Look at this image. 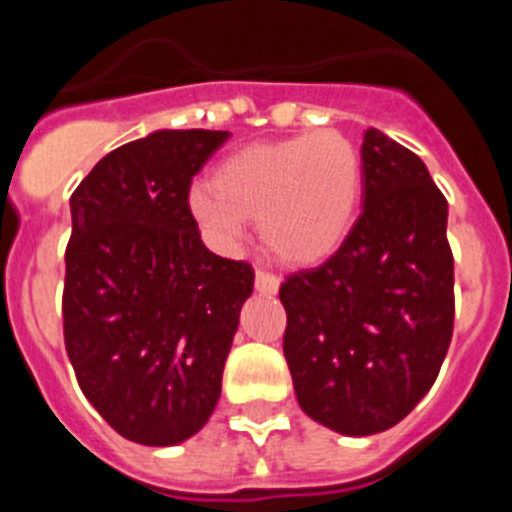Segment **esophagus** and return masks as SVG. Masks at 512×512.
<instances>
[{
	"mask_svg": "<svg viewBox=\"0 0 512 512\" xmlns=\"http://www.w3.org/2000/svg\"><path fill=\"white\" fill-rule=\"evenodd\" d=\"M256 289H259L261 295H274L279 289V277H274V274L264 269H256Z\"/></svg>",
	"mask_w": 512,
	"mask_h": 512,
	"instance_id": "1",
	"label": "esophagus"
}]
</instances>
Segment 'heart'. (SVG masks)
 <instances>
[{"mask_svg":"<svg viewBox=\"0 0 512 512\" xmlns=\"http://www.w3.org/2000/svg\"><path fill=\"white\" fill-rule=\"evenodd\" d=\"M194 184L189 212L212 246L230 248L259 220L261 238L277 259L307 266L343 246L359 215L364 158L336 130L235 148Z\"/></svg>","mask_w":512,"mask_h":512,"instance_id":"1","label":"heart"}]
</instances>
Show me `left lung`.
Listing matches in <instances>:
<instances>
[{
  "instance_id": "1",
  "label": "left lung",
  "mask_w": 512,
  "mask_h": 512,
  "mask_svg": "<svg viewBox=\"0 0 512 512\" xmlns=\"http://www.w3.org/2000/svg\"><path fill=\"white\" fill-rule=\"evenodd\" d=\"M361 158L364 210L343 246L279 287L297 402L341 436L400 423L436 382L454 330L446 197L382 130H366Z\"/></svg>"
}]
</instances>
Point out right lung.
<instances>
[{
	"label": "right lung",
	"mask_w": 512,
	"mask_h": 512,
	"mask_svg": "<svg viewBox=\"0 0 512 512\" xmlns=\"http://www.w3.org/2000/svg\"><path fill=\"white\" fill-rule=\"evenodd\" d=\"M225 130H153L71 194L63 338L79 387L133 443L176 446L210 420L253 269L202 243L192 176Z\"/></svg>",
	"instance_id": "right-lung-1"
}]
</instances>
